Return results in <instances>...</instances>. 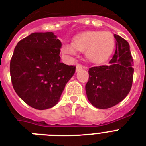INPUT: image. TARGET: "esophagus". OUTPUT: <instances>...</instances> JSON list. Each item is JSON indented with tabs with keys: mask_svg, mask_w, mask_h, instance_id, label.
Listing matches in <instances>:
<instances>
[{
	"mask_svg": "<svg viewBox=\"0 0 146 146\" xmlns=\"http://www.w3.org/2000/svg\"><path fill=\"white\" fill-rule=\"evenodd\" d=\"M82 68H83V66H82L81 64H77V65H76V72L80 71V70H82Z\"/></svg>",
	"mask_w": 146,
	"mask_h": 146,
	"instance_id": "esophagus-1",
	"label": "esophagus"
}]
</instances>
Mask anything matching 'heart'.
<instances>
[{"mask_svg":"<svg viewBox=\"0 0 146 146\" xmlns=\"http://www.w3.org/2000/svg\"><path fill=\"white\" fill-rule=\"evenodd\" d=\"M114 48V38L109 32L90 31L76 35L73 44L65 43L62 47V52L68 56L76 54V50L86 51V56L90 60L102 63L108 60Z\"/></svg>","mask_w":146,"mask_h":146,"instance_id":"heart-1","label":"heart"}]
</instances>
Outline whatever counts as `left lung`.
Segmentation results:
<instances>
[{
  "mask_svg": "<svg viewBox=\"0 0 146 146\" xmlns=\"http://www.w3.org/2000/svg\"><path fill=\"white\" fill-rule=\"evenodd\" d=\"M116 50L108 65L89 69L86 85L88 99L93 106L107 109L120 103L131 89L133 80V60L129 43L114 34Z\"/></svg>",
  "mask_w": 146,
  "mask_h": 146,
  "instance_id": "8db88e82",
  "label": "left lung"
}]
</instances>
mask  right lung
<instances>
[{
  "instance_id": "1",
  "label": "right lung",
  "mask_w": 146,
  "mask_h": 146,
  "mask_svg": "<svg viewBox=\"0 0 146 146\" xmlns=\"http://www.w3.org/2000/svg\"><path fill=\"white\" fill-rule=\"evenodd\" d=\"M61 42L53 33H32L20 40L10 64L11 82L24 102L37 110L52 108L75 73L60 63Z\"/></svg>"
}]
</instances>
